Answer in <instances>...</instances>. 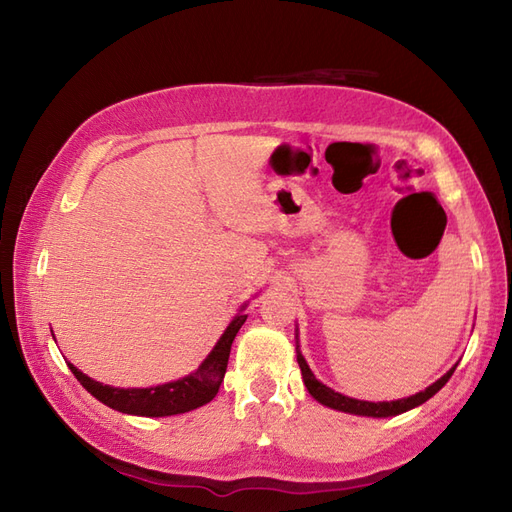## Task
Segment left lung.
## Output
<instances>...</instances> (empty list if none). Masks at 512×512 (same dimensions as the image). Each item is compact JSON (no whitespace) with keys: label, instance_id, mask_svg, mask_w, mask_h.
I'll return each mask as SVG.
<instances>
[{"label":"left lung","instance_id":"1","mask_svg":"<svg viewBox=\"0 0 512 512\" xmlns=\"http://www.w3.org/2000/svg\"><path fill=\"white\" fill-rule=\"evenodd\" d=\"M294 339H297V363L301 367V376H303V382L307 386L309 395H312L318 404L327 406L331 410H339V412H346V414H356V416H371V418H386V416H397V414H404L416 406L425 404V401L429 397L436 395L442 386L448 382V378L453 376V371L457 367V363L446 371V374L436 380L433 384H429L425 391L416 393V395H410V397H404V399H395V401H363V399H354V397H348V395H342L333 391L331 386L322 384L316 376L314 371L309 369L305 356L301 354V348H299V329L294 331Z\"/></svg>","mask_w":512,"mask_h":512}]
</instances>
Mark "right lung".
<instances>
[{
  "instance_id": "1",
  "label": "right lung",
  "mask_w": 512,
  "mask_h": 512,
  "mask_svg": "<svg viewBox=\"0 0 512 512\" xmlns=\"http://www.w3.org/2000/svg\"><path fill=\"white\" fill-rule=\"evenodd\" d=\"M247 303L239 307L237 316L230 320L222 337L218 339V344H215L213 350L207 354V359L200 363L198 369L192 371L190 376H183L179 380L158 386H147V389H117V386L102 384L96 382L94 378L85 376L83 371L76 369L72 363H68V367L76 376V380L85 386L87 393H91L98 401H102L104 406L117 412L134 416H173L196 410L209 404L220 391V384L226 374L230 346L235 342L243 322L247 320Z\"/></svg>"
}]
</instances>
